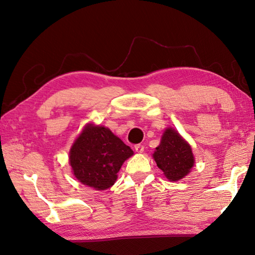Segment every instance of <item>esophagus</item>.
Here are the masks:
<instances>
[{
	"label": "esophagus",
	"instance_id": "obj_1",
	"mask_svg": "<svg viewBox=\"0 0 255 255\" xmlns=\"http://www.w3.org/2000/svg\"><path fill=\"white\" fill-rule=\"evenodd\" d=\"M134 148H135V151H136V152H139V153L143 152V150H144V146H143L142 144H140V143L135 144Z\"/></svg>",
	"mask_w": 255,
	"mask_h": 255
}]
</instances>
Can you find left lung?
I'll return each mask as SVG.
<instances>
[{
  "label": "left lung",
  "mask_w": 255,
  "mask_h": 255,
  "mask_svg": "<svg viewBox=\"0 0 255 255\" xmlns=\"http://www.w3.org/2000/svg\"><path fill=\"white\" fill-rule=\"evenodd\" d=\"M157 167L170 181H179L189 173L195 158L190 145L174 129L167 128L153 154Z\"/></svg>",
  "instance_id": "1"
}]
</instances>
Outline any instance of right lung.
<instances>
[{"instance_id": "obj_1", "label": "right lung", "mask_w": 255, "mask_h": 255, "mask_svg": "<svg viewBox=\"0 0 255 255\" xmlns=\"http://www.w3.org/2000/svg\"><path fill=\"white\" fill-rule=\"evenodd\" d=\"M133 150L104 127L88 126L70 150V165L76 179L98 190L110 188L122 164Z\"/></svg>"}]
</instances>
